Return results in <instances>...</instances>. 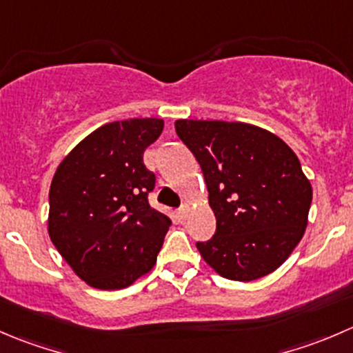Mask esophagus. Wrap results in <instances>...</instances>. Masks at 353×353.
I'll list each match as a JSON object with an SVG mask.
<instances>
[{"label": "esophagus", "mask_w": 353, "mask_h": 353, "mask_svg": "<svg viewBox=\"0 0 353 353\" xmlns=\"http://www.w3.org/2000/svg\"><path fill=\"white\" fill-rule=\"evenodd\" d=\"M190 210H191V203H184L183 207L179 208V217L186 219L188 214H190Z\"/></svg>", "instance_id": "obj_1"}]
</instances>
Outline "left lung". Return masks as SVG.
Wrapping results in <instances>:
<instances>
[{"label":"left lung","instance_id":"obj_1","mask_svg":"<svg viewBox=\"0 0 353 353\" xmlns=\"http://www.w3.org/2000/svg\"><path fill=\"white\" fill-rule=\"evenodd\" d=\"M203 172L217 229L196 243L205 262L232 281L271 274L292 255L309 222L312 186L292 148L245 122L176 121Z\"/></svg>","mask_w":353,"mask_h":353}]
</instances>
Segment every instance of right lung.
Wrapping results in <instances>:
<instances>
[{"label": "right lung", "instance_id": "right-lung-1", "mask_svg": "<svg viewBox=\"0 0 353 353\" xmlns=\"http://www.w3.org/2000/svg\"><path fill=\"white\" fill-rule=\"evenodd\" d=\"M162 131V119L105 124L74 146L54 172L48 234L85 285L128 288L155 265L170 219L150 207L155 174L143 153Z\"/></svg>", "mask_w": 353, "mask_h": 353}]
</instances>
